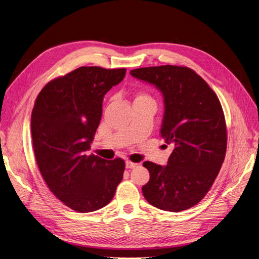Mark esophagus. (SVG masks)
I'll return each mask as SVG.
<instances>
[{
    "label": "esophagus",
    "mask_w": 259,
    "mask_h": 259,
    "mask_svg": "<svg viewBox=\"0 0 259 259\" xmlns=\"http://www.w3.org/2000/svg\"><path fill=\"white\" fill-rule=\"evenodd\" d=\"M137 166H138V164H135V162H132V161H129V160L126 161V168L127 169H133Z\"/></svg>",
    "instance_id": "esophagus-1"
}]
</instances>
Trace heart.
<instances>
[{"mask_svg":"<svg viewBox=\"0 0 259 259\" xmlns=\"http://www.w3.org/2000/svg\"><path fill=\"white\" fill-rule=\"evenodd\" d=\"M137 99H138V100H147V101H152V100H151V98L149 97V95L145 94V93H143V94H140ZM152 102H153V101H152Z\"/></svg>","mask_w":259,"mask_h":259,"instance_id":"b5f03b06","label":"heart"}]
</instances>
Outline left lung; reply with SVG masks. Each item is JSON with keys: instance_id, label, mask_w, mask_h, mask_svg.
<instances>
[{"instance_id": "left-lung-1", "label": "left lung", "mask_w": 259, "mask_h": 259, "mask_svg": "<svg viewBox=\"0 0 259 259\" xmlns=\"http://www.w3.org/2000/svg\"><path fill=\"white\" fill-rule=\"evenodd\" d=\"M130 74L162 94L160 137L174 146L166 166L143 164L150 173L143 194L160 210L182 212L207 194L224 162L227 129L222 105L206 81L187 67H145Z\"/></svg>"}]
</instances>
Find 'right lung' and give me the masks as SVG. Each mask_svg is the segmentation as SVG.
I'll use <instances>...</instances> for the list:
<instances>
[{
  "label": "right lung",
  "mask_w": 259,
  "mask_h": 259,
  "mask_svg": "<svg viewBox=\"0 0 259 259\" xmlns=\"http://www.w3.org/2000/svg\"><path fill=\"white\" fill-rule=\"evenodd\" d=\"M125 68L79 67L53 79L37 95L31 114L35 159L51 192L70 209L88 213L111 201L125 161L88 155L100 125L105 94Z\"/></svg>",
  "instance_id": "obj_1"
}]
</instances>
